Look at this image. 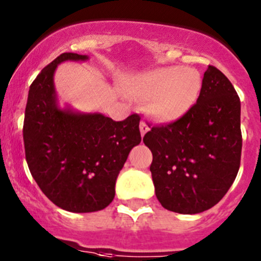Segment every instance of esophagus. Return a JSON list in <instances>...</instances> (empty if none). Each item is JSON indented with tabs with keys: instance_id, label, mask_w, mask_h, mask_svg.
I'll return each instance as SVG.
<instances>
[{
	"instance_id": "obj_1",
	"label": "esophagus",
	"mask_w": 261,
	"mask_h": 261,
	"mask_svg": "<svg viewBox=\"0 0 261 261\" xmlns=\"http://www.w3.org/2000/svg\"><path fill=\"white\" fill-rule=\"evenodd\" d=\"M149 125H147L146 124V121H143V120H141V123H140V130H141V135L142 136H145L146 135L147 132H149Z\"/></svg>"
}]
</instances>
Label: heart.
<instances>
[{
	"label": "heart",
	"mask_w": 261,
	"mask_h": 261,
	"mask_svg": "<svg viewBox=\"0 0 261 261\" xmlns=\"http://www.w3.org/2000/svg\"><path fill=\"white\" fill-rule=\"evenodd\" d=\"M202 84V76L194 68L163 67L138 75L129 92L147 99L146 110L155 120L173 123L197 103Z\"/></svg>",
	"instance_id": "b5f03b06"
}]
</instances>
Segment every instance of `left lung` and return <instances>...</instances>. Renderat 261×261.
Here are the masks:
<instances>
[{
	"label": "left lung",
	"mask_w": 261,
	"mask_h": 261,
	"mask_svg": "<svg viewBox=\"0 0 261 261\" xmlns=\"http://www.w3.org/2000/svg\"><path fill=\"white\" fill-rule=\"evenodd\" d=\"M197 103L178 120L152 126L155 194L168 211L194 215L223 199L240 169L241 101L225 75L208 66Z\"/></svg>",
	"instance_id": "obj_1"
}]
</instances>
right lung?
<instances>
[{"label": "right lung", "instance_id": "1", "mask_svg": "<svg viewBox=\"0 0 261 261\" xmlns=\"http://www.w3.org/2000/svg\"><path fill=\"white\" fill-rule=\"evenodd\" d=\"M88 56L63 53L30 87L23 140L32 177L62 210L76 214L106 208L129 152L141 142L140 115L114 121L99 112H79L58 103L54 72Z\"/></svg>", "mask_w": 261, "mask_h": 261}]
</instances>
